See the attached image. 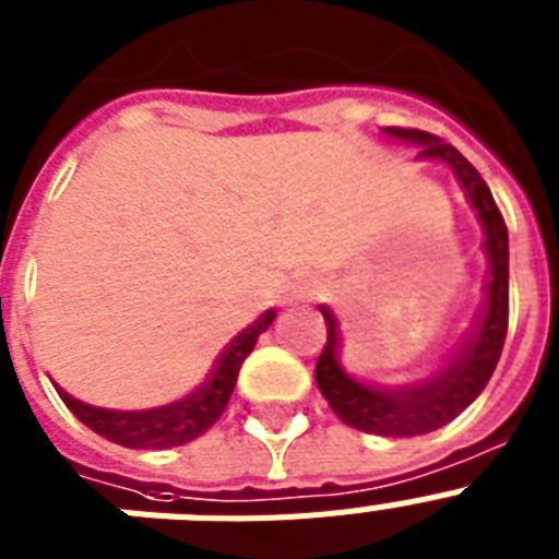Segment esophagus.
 <instances>
[{
	"mask_svg": "<svg viewBox=\"0 0 559 559\" xmlns=\"http://www.w3.org/2000/svg\"><path fill=\"white\" fill-rule=\"evenodd\" d=\"M309 293H312V286H309V284L298 286V298H309Z\"/></svg>",
	"mask_w": 559,
	"mask_h": 559,
	"instance_id": "1",
	"label": "esophagus"
}]
</instances>
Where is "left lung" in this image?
Segmentation results:
<instances>
[{"mask_svg": "<svg viewBox=\"0 0 559 559\" xmlns=\"http://www.w3.org/2000/svg\"><path fill=\"white\" fill-rule=\"evenodd\" d=\"M382 132L388 138L419 145V159H439V163L450 165L469 207L475 211V219L481 222L484 252H487L489 266L487 286H484L487 300H484V312L473 337L461 346L453 360L439 368V373L411 382L405 388L368 385L340 366L337 320H334L332 309L320 307L323 320H326V346L314 366L320 394L326 396L337 419L346 421L354 430L405 439V436L430 433V430H439L453 421L487 388L495 366L501 360L509 323V236L487 182L459 148H453L436 134L419 132V129L385 126Z\"/></svg>", "mask_w": 559, "mask_h": 559, "instance_id": "1", "label": "left lung"}]
</instances>
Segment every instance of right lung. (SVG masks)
Segmentation results:
<instances>
[{
  "label": "right lung",
  "instance_id": "right-lung-1",
  "mask_svg": "<svg viewBox=\"0 0 559 559\" xmlns=\"http://www.w3.org/2000/svg\"><path fill=\"white\" fill-rule=\"evenodd\" d=\"M275 309H266L252 326L239 332L227 343L222 357L216 360L213 371L207 373V380L191 391L182 400L171 402L163 407H148V411H109V407H95L86 402L75 400L58 388V396L64 400L78 419L84 421L90 430H95L104 439L123 444L132 450H168L188 444V441L199 439L205 433L213 421L225 414L227 400H230L236 380H239V368L247 360V354L255 348V340L261 332L273 326Z\"/></svg>",
  "mask_w": 559,
  "mask_h": 559
}]
</instances>
